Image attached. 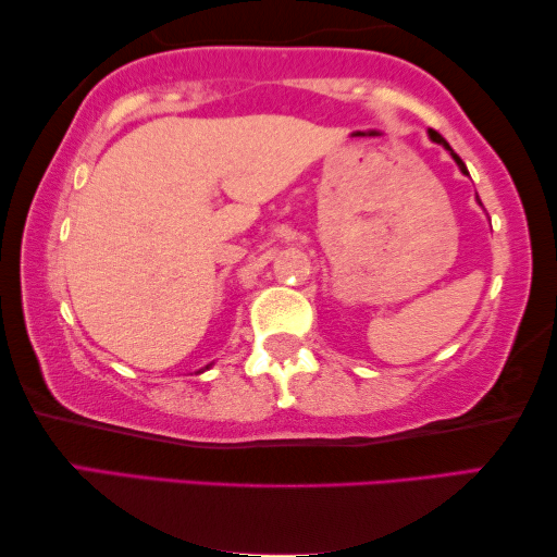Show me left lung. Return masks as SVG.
Segmentation results:
<instances>
[{"mask_svg": "<svg viewBox=\"0 0 557 557\" xmlns=\"http://www.w3.org/2000/svg\"><path fill=\"white\" fill-rule=\"evenodd\" d=\"M430 138H432L434 143H440V145H442V148H446V150H449V152H451V158H454V162H457V165H459V170L463 172V175H469V170H467V165H463V162H461V158H459V154L451 150V145H449V143H446V140L442 138V135H440V133H436V131H430Z\"/></svg>", "mask_w": 557, "mask_h": 557, "instance_id": "1", "label": "left lung"}]
</instances>
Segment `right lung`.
Listing matches in <instances>:
<instances>
[{"label":"right lung","instance_id":"right-lung-1","mask_svg":"<svg viewBox=\"0 0 557 557\" xmlns=\"http://www.w3.org/2000/svg\"><path fill=\"white\" fill-rule=\"evenodd\" d=\"M205 370H209V364H207V368H205Z\"/></svg>","mask_w":557,"mask_h":557}]
</instances>
